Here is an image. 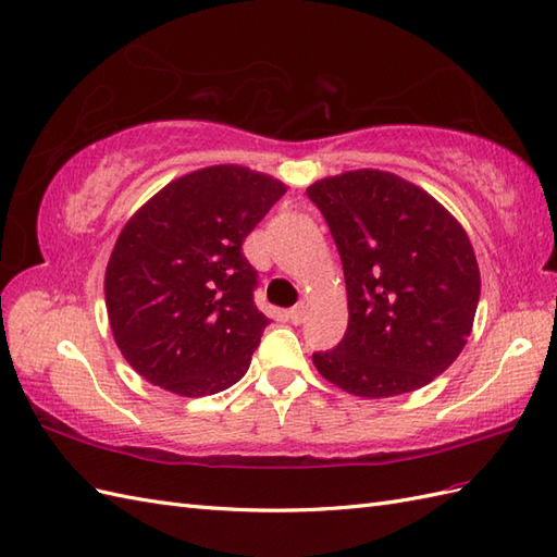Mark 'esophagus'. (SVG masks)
Returning a JSON list of instances; mask_svg holds the SVG:
<instances>
[{
    "label": "esophagus",
    "instance_id": "1",
    "mask_svg": "<svg viewBox=\"0 0 557 557\" xmlns=\"http://www.w3.org/2000/svg\"><path fill=\"white\" fill-rule=\"evenodd\" d=\"M287 318L292 320V324H301V322L306 320V306H304V304L294 306V308L287 312Z\"/></svg>",
    "mask_w": 557,
    "mask_h": 557
}]
</instances>
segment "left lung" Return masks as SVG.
I'll use <instances>...</instances> for the list:
<instances>
[{
	"instance_id": "1",
	"label": "left lung",
	"mask_w": 557,
	"mask_h": 557,
	"mask_svg": "<svg viewBox=\"0 0 557 557\" xmlns=\"http://www.w3.org/2000/svg\"><path fill=\"white\" fill-rule=\"evenodd\" d=\"M306 193L330 225L348 292V330L312 352L318 372L360 397L423 388L473 330L480 270L463 227L388 171H346Z\"/></svg>"
}]
</instances>
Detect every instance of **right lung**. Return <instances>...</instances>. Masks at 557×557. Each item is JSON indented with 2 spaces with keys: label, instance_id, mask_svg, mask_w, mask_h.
I'll return each mask as SVG.
<instances>
[{
  "label": "right lung",
  "instance_id": "1",
  "mask_svg": "<svg viewBox=\"0 0 557 557\" xmlns=\"http://www.w3.org/2000/svg\"><path fill=\"white\" fill-rule=\"evenodd\" d=\"M284 185L237 164L193 171L124 225L106 270L110 330L124 360L183 397L247 374L270 320L253 304L259 273L242 242Z\"/></svg>",
  "mask_w": 557,
  "mask_h": 557
}]
</instances>
